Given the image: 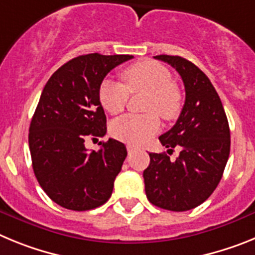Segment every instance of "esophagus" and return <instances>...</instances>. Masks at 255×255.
Here are the masks:
<instances>
[{
    "label": "esophagus",
    "mask_w": 255,
    "mask_h": 255,
    "mask_svg": "<svg viewBox=\"0 0 255 255\" xmlns=\"http://www.w3.org/2000/svg\"><path fill=\"white\" fill-rule=\"evenodd\" d=\"M126 148H128V152H129V153L134 152V150H135V147H132V145H128Z\"/></svg>",
    "instance_id": "1"
}]
</instances>
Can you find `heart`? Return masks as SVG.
Returning <instances> with one entry per match:
<instances>
[{
  "mask_svg": "<svg viewBox=\"0 0 255 255\" xmlns=\"http://www.w3.org/2000/svg\"><path fill=\"white\" fill-rule=\"evenodd\" d=\"M124 85L106 79L101 83L98 98L106 111L117 115L124 111L129 93L147 92L144 110L148 114L126 115L112 123L111 134L117 140L140 145L159 130V117L172 120L179 115L182 96L172 80L170 70L157 61H140L121 71Z\"/></svg>",
  "mask_w": 255,
  "mask_h": 255,
  "instance_id": "1",
  "label": "heart"
}]
</instances>
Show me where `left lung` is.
I'll list each match as a JSON object with an SVG mask.
<instances>
[{
  "instance_id": "8db88e82",
  "label": "left lung",
  "mask_w": 255,
  "mask_h": 255,
  "mask_svg": "<svg viewBox=\"0 0 255 255\" xmlns=\"http://www.w3.org/2000/svg\"><path fill=\"white\" fill-rule=\"evenodd\" d=\"M176 69L185 87V103L176 124L159 136L167 152L180 147L171 161L164 153H149L143 172L148 200L159 208L184 212L202 204L215 191L230 154V128L220 97L206 74L180 56L159 55Z\"/></svg>"
}]
</instances>
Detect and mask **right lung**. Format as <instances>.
<instances>
[{
  "label": "right lung",
  "instance_id": "obj_1",
  "mask_svg": "<svg viewBox=\"0 0 255 255\" xmlns=\"http://www.w3.org/2000/svg\"><path fill=\"white\" fill-rule=\"evenodd\" d=\"M130 55L89 53L70 60L49 78L29 128V149L39 185L55 203L71 211H89L110 199L128 152L108 139L88 152V136H105L106 115L100 85Z\"/></svg>",
  "mask_w": 255,
  "mask_h": 255
}]
</instances>
